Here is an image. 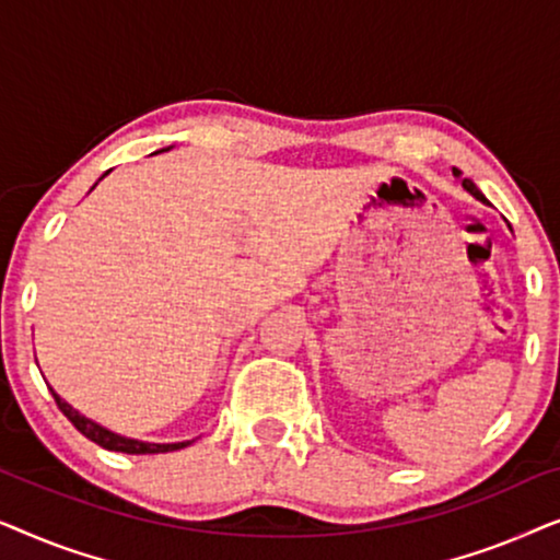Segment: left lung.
I'll list each match as a JSON object with an SVG mask.
<instances>
[{
	"label": "left lung",
	"instance_id": "left-lung-1",
	"mask_svg": "<svg viewBox=\"0 0 560 560\" xmlns=\"http://www.w3.org/2000/svg\"><path fill=\"white\" fill-rule=\"evenodd\" d=\"M454 175H456V178H462V171H458V167H454ZM462 186H464L466 190H469V194H471L474 198H477V201H481V203H489L487 198H485V194H481V190H479L477 186H474V180L464 178V180H462Z\"/></svg>",
	"mask_w": 560,
	"mask_h": 560
}]
</instances>
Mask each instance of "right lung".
I'll return each mask as SVG.
<instances>
[{
    "label": "right lung",
    "mask_w": 560,
    "mask_h": 560,
    "mask_svg": "<svg viewBox=\"0 0 560 560\" xmlns=\"http://www.w3.org/2000/svg\"><path fill=\"white\" fill-rule=\"evenodd\" d=\"M165 150H171V148H163V150H158V152H165ZM104 175H106V173H104ZM104 175H102V178H104ZM102 178H98V180H102ZM48 387H50V385H48ZM50 393H52V397H56L60 412H63V416L75 425V431H81L83 435H86L89 441H94L96 446H102V448H106V451H119V454H167V451H180V448L190 446V441H178V443H150V441L127 439V435L114 433V431H109V428L98 425L96 420H91V418L83 416V412L75 410L73 405H68V402L63 400V397H60L52 387H50Z\"/></svg>",
    "instance_id": "right-lung-1"
}]
</instances>
